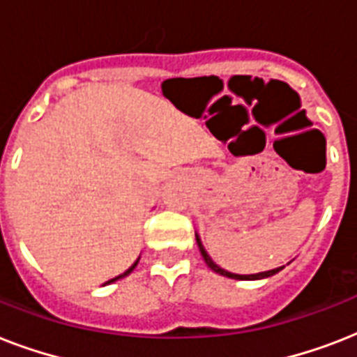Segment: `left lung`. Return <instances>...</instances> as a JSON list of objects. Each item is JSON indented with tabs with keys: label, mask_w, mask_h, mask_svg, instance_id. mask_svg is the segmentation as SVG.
<instances>
[{
	"label": "left lung",
	"mask_w": 357,
	"mask_h": 357,
	"mask_svg": "<svg viewBox=\"0 0 357 357\" xmlns=\"http://www.w3.org/2000/svg\"><path fill=\"white\" fill-rule=\"evenodd\" d=\"M196 243H198L200 254H202V257H204V261L207 263V266H209L211 271L217 272V274H222V276H226V278H234V280H263V278L274 276L276 272H280L283 268V266H278V268H272V271H266V272H257V274H234V272H228V271H224V268H220V266H218L217 263L211 259V257H209V254H207L206 248H204V244H202V241L198 235H196Z\"/></svg>",
	"instance_id": "8db88e82"
}]
</instances>
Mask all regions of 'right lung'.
Here are the masks:
<instances>
[{"mask_svg": "<svg viewBox=\"0 0 357 357\" xmlns=\"http://www.w3.org/2000/svg\"><path fill=\"white\" fill-rule=\"evenodd\" d=\"M139 259H140V257H139ZM139 259H137V261H135V263H133V265H131V266H129V268H128V271H126V272H123V274H120V276H116V278H113V280H109V282H105V283H113V282H116V280H120V278H123V276H128V274H129V272H131V271H133V268H135V266H137V263H139Z\"/></svg>", "mask_w": 357, "mask_h": 357, "instance_id": "add662e5", "label": "right lung"}]
</instances>
